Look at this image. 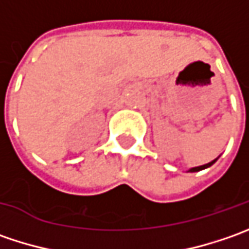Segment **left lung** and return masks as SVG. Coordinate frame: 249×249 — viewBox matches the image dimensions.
I'll return each mask as SVG.
<instances>
[{
    "label": "left lung",
    "mask_w": 249,
    "mask_h": 249,
    "mask_svg": "<svg viewBox=\"0 0 249 249\" xmlns=\"http://www.w3.org/2000/svg\"><path fill=\"white\" fill-rule=\"evenodd\" d=\"M215 162H216V159H215V160H212V162H209V163H206V165H202V166L193 167V169H190V172H199V170H202V169H206V167L212 166V165H213Z\"/></svg>",
    "instance_id": "1"
}]
</instances>
